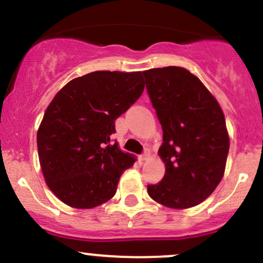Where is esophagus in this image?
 I'll return each instance as SVG.
<instances>
[{
  "label": "esophagus",
  "instance_id": "obj_1",
  "mask_svg": "<svg viewBox=\"0 0 263 263\" xmlns=\"http://www.w3.org/2000/svg\"><path fill=\"white\" fill-rule=\"evenodd\" d=\"M149 157V153L148 152H144L143 155H141L140 157H138V158H140V161H146L147 158H148Z\"/></svg>",
  "mask_w": 263,
  "mask_h": 263
}]
</instances>
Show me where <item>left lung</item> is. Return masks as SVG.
Instances as JSON below:
<instances>
[{"label": "left lung", "mask_w": 263, "mask_h": 263, "mask_svg": "<svg viewBox=\"0 0 263 263\" xmlns=\"http://www.w3.org/2000/svg\"><path fill=\"white\" fill-rule=\"evenodd\" d=\"M163 129L158 155L163 179L147 188L157 203L188 209L204 201L224 177L229 140L219 102L199 78L180 66L143 71Z\"/></svg>", "instance_id": "obj_1"}]
</instances>
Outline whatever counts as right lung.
Wrapping results in <instances>:
<instances>
[{
    "label": "right lung",
    "instance_id": "obj_1",
    "mask_svg": "<svg viewBox=\"0 0 263 263\" xmlns=\"http://www.w3.org/2000/svg\"><path fill=\"white\" fill-rule=\"evenodd\" d=\"M144 89L141 71H93L60 89L37 132L45 183L63 203L91 209L114 197L120 177L136 161L111 143L115 120Z\"/></svg>",
    "mask_w": 263,
    "mask_h": 263
}]
</instances>
